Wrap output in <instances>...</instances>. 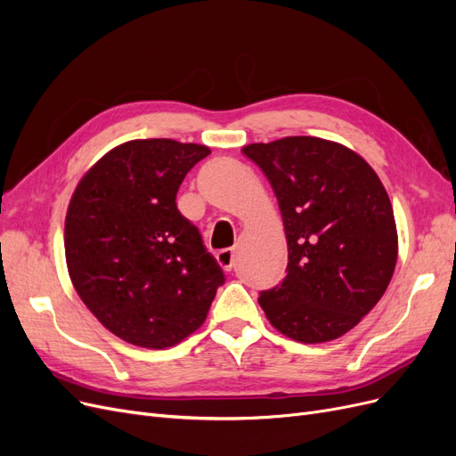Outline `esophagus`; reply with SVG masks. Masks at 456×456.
Listing matches in <instances>:
<instances>
[{
  "mask_svg": "<svg viewBox=\"0 0 456 456\" xmlns=\"http://www.w3.org/2000/svg\"><path fill=\"white\" fill-rule=\"evenodd\" d=\"M216 260H218V265L223 266V270L230 272L233 268V265H236V251H233V249L218 251L216 253Z\"/></svg>",
  "mask_w": 456,
  "mask_h": 456,
  "instance_id": "obj_1",
  "label": "esophagus"
}]
</instances>
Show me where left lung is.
Segmentation results:
<instances>
[{
  "instance_id": "left-lung-1",
  "label": "left lung",
  "mask_w": 456,
  "mask_h": 456,
  "mask_svg": "<svg viewBox=\"0 0 456 456\" xmlns=\"http://www.w3.org/2000/svg\"><path fill=\"white\" fill-rule=\"evenodd\" d=\"M278 198L289 245L287 275L260 291L270 323L285 337L327 342L362 322L388 287L397 232L388 194L369 163L315 136L249 144Z\"/></svg>"
}]
</instances>
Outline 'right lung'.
Listing matches in <instances>:
<instances>
[{"label":"right lung","mask_w":456,"mask_h":456,"mask_svg":"<svg viewBox=\"0 0 456 456\" xmlns=\"http://www.w3.org/2000/svg\"><path fill=\"white\" fill-rule=\"evenodd\" d=\"M211 150L171 139L114 148L81 178L66 215L70 280L108 330L169 348L205 322L224 272L176 207L186 173Z\"/></svg>","instance_id":"add662e5"}]
</instances>
